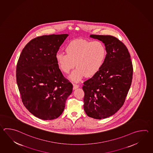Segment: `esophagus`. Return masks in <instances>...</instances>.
Returning <instances> with one entry per match:
<instances>
[{"instance_id":"obj_1","label":"esophagus","mask_w":153,"mask_h":153,"mask_svg":"<svg viewBox=\"0 0 153 153\" xmlns=\"http://www.w3.org/2000/svg\"><path fill=\"white\" fill-rule=\"evenodd\" d=\"M73 86H74V87H73L74 90H75V89H77L78 88H79V85H77V84H73Z\"/></svg>"}]
</instances>
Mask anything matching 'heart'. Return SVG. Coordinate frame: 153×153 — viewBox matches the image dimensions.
<instances>
[{"label": "heart", "mask_w": 153, "mask_h": 153, "mask_svg": "<svg viewBox=\"0 0 153 153\" xmlns=\"http://www.w3.org/2000/svg\"><path fill=\"white\" fill-rule=\"evenodd\" d=\"M66 53L58 52L56 60L62 71L69 74L75 66L69 78L75 82L81 81L86 75L92 77L100 71L106 57V48L99 41L75 40L65 47Z\"/></svg>", "instance_id": "heart-1"}]
</instances>
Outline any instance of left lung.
Wrapping results in <instances>:
<instances>
[{
  "mask_svg": "<svg viewBox=\"0 0 153 153\" xmlns=\"http://www.w3.org/2000/svg\"><path fill=\"white\" fill-rule=\"evenodd\" d=\"M105 44L107 52L100 71L83 83L84 111L93 118L114 114L125 102L131 86L133 67L127 47L111 35H91Z\"/></svg>",
  "mask_w": 153,
  "mask_h": 153,
  "instance_id": "obj_1",
  "label": "left lung"
}]
</instances>
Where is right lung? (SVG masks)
Segmentation results:
<instances>
[{"label":"right lung","instance_id":"add662e5","mask_svg":"<svg viewBox=\"0 0 153 153\" xmlns=\"http://www.w3.org/2000/svg\"><path fill=\"white\" fill-rule=\"evenodd\" d=\"M67 34L43 35L25 45L16 68L22 102L32 114L53 120L62 114L73 85L62 75L56 54Z\"/></svg>","mask_w":153,"mask_h":153}]
</instances>
